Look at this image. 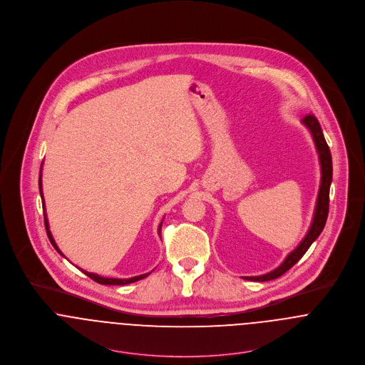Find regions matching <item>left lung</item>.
Segmentation results:
<instances>
[{
  "mask_svg": "<svg viewBox=\"0 0 365 365\" xmlns=\"http://www.w3.org/2000/svg\"><path fill=\"white\" fill-rule=\"evenodd\" d=\"M302 123L309 129L311 135H312L313 142L319 155V163H320V187H319V194H317V200H316V207H314V213H313V220L307 236L304 237V240L298 245V247L295 250H292L287 259L282 261V264L279 267H277L275 269L259 275V277H245V279H250V281H271L275 279L278 277H281L284 272H287L291 267H294L298 261L302 259V256L308 252V249L311 247L313 242L319 237V235L322 233L326 220H327V215H329V192H330V184H331V177H333V165H331V155H330V149L326 143V139L323 136L322 128L316 119V116L313 115H307L302 119Z\"/></svg>",
  "mask_w": 365,
  "mask_h": 365,
  "instance_id": "left-lung-1",
  "label": "left lung"
}]
</instances>
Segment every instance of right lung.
<instances>
[{
  "mask_svg": "<svg viewBox=\"0 0 365 365\" xmlns=\"http://www.w3.org/2000/svg\"><path fill=\"white\" fill-rule=\"evenodd\" d=\"M39 191H41L42 204H43L45 226H46L48 237H49V240H51L53 247L57 250V253H60V255H61V252L58 250V247H57V245H56V242H54V239H53L52 233H51V230H49V223H48L46 212H45V201H43V192H42V170H41V174H39ZM161 223H163V222H161ZM161 223H160V226H158V230H161ZM61 256H63V255H61ZM81 271H83L86 275H88L91 279H94L96 282L103 284V285H126V284H132V282H136V281H139V279H143V278H146V277L150 274V272H148V274H142V275H138V277H132V278H125V279H122V278H105V277H101V275L94 274V272H88V271H84V269H81Z\"/></svg>",
  "mask_w": 365,
  "mask_h": 365,
  "instance_id": "1",
  "label": "right lung"
}]
</instances>
